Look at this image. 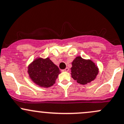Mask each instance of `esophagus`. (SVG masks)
I'll return each instance as SVG.
<instances>
[{"instance_id": "esophagus-1", "label": "esophagus", "mask_w": 124, "mask_h": 124, "mask_svg": "<svg viewBox=\"0 0 124 124\" xmlns=\"http://www.w3.org/2000/svg\"><path fill=\"white\" fill-rule=\"evenodd\" d=\"M69 69L68 67H66V68L62 70V71H69Z\"/></svg>"}]
</instances>
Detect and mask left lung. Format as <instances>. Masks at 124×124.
Here are the masks:
<instances>
[{"instance_id": "8db88e82", "label": "left lung", "mask_w": 124, "mask_h": 124, "mask_svg": "<svg viewBox=\"0 0 124 124\" xmlns=\"http://www.w3.org/2000/svg\"><path fill=\"white\" fill-rule=\"evenodd\" d=\"M71 64V76L83 85L94 80L99 73L97 67L91 60H86L81 57H76Z\"/></svg>"}]
</instances>
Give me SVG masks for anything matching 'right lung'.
I'll list each match as a JSON object with an SVG mask.
<instances>
[{"mask_svg": "<svg viewBox=\"0 0 124 124\" xmlns=\"http://www.w3.org/2000/svg\"><path fill=\"white\" fill-rule=\"evenodd\" d=\"M28 73L31 79L36 85L48 88L54 85L60 71L49 58H39L29 66Z\"/></svg>", "mask_w": 124, "mask_h": 124, "instance_id": "right-lung-1", "label": "right lung"}]
</instances>
